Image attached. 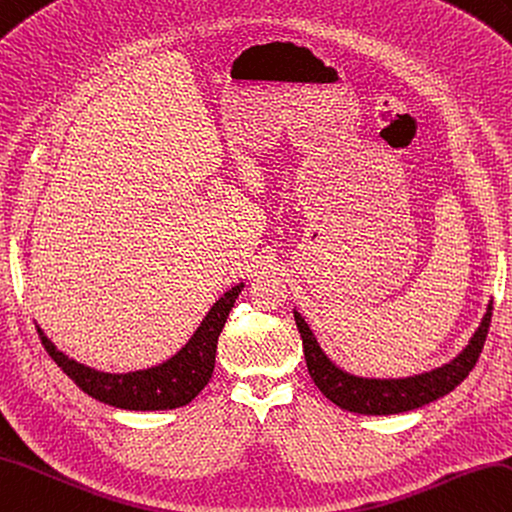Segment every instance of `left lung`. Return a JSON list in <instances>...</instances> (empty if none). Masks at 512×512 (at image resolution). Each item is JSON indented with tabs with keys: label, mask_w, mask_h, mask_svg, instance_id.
<instances>
[{
	"label": "left lung",
	"mask_w": 512,
	"mask_h": 512,
	"mask_svg": "<svg viewBox=\"0 0 512 512\" xmlns=\"http://www.w3.org/2000/svg\"><path fill=\"white\" fill-rule=\"evenodd\" d=\"M491 316L493 301L486 305L482 323L475 329L467 347L454 360L436 366L432 371L410 377H362L344 371L342 366L331 360L320 349L314 331L305 323V318L294 310L296 327H299V334L303 338L307 371H310L314 384L336 406L358 414H399L417 410L425 403L445 397L471 373V368L478 362L486 334H489Z\"/></svg>",
	"instance_id": "obj_1"
}]
</instances>
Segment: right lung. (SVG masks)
Segmentation results:
<instances>
[{"label": "right lung", "instance_id": "obj_1", "mask_svg": "<svg viewBox=\"0 0 512 512\" xmlns=\"http://www.w3.org/2000/svg\"><path fill=\"white\" fill-rule=\"evenodd\" d=\"M242 288L244 283H237L224 292L209 307V312L200 320L192 338L168 360L126 373L98 371V368L69 358L67 353L56 349V344L45 336V331L37 323L34 325H37L45 351L89 397L122 410H174L194 401L211 379L213 366H216L218 336Z\"/></svg>", "mask_w": 512, "mask_h": 512}]
</instances>
